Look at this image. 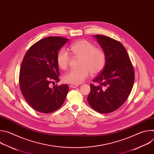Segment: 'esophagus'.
I'll list each match as a JSON object with an SVG mask.
<instances>
[{
	"label": "esophagus",
	"instance_id": "34e87169",
	"mask_svg": "<svg viewBox=\"0 0 154 154\" xmlns=\"http://www.w3.org/2000/svg\"><path fill=\"white\" fill-rule=\"evenodd\" d=\"M77 86H79V85L77 84H72L70 85V87L72 88H75Z\"/></svg>",
	"mask_w": 154,
	"mask_h": 154
}]
</instances>
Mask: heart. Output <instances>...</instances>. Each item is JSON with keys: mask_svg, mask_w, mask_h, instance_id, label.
Returning <instances> with one entry per match:
<instances>
[{"mask_svg": "<svg viewBox=\"0 0 154 154\" xmlns=\"http://www.w3.org/2000/svg\"><path fill=\"white\" fill-rule=\"evenodd\" d=\"M69 50L74 56L79 57V66L78 69H71L63 77L64 82L72 84H80L91 73L96 74L103 68L105 63L104 52L89 41L81 39L69 46ZM70 58L68 52L61 49L58 54L57 61L60 68L67 69Z\"/></svg>", "mask_w": 154, "mask_h": 154, "instance_id": "1", "label": "heart"}]
</instances>
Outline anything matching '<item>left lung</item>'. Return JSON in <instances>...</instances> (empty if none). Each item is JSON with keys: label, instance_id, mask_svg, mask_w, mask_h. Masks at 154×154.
Masks as SVG:
<instances>
[{"label": "left lung", "instance_id": "1", "mask_svg": "<svg viewBox=\"0 0 154 154\" xmlns=\"http://www.w3.org/2000/svg\"><path fill=\"white\" fill-rule=\"evenodd\" d=\"M105 55L102 71L93 80L87 97L90 106L100 113H109L118 109L127 100L134 86L135 73L124 46L109 37L93 36Z\"/></svg>", "mask_w": 154, "mask_h": 154}]
</instances>
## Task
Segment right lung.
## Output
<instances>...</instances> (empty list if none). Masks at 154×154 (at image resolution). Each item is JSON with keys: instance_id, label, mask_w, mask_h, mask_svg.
Instances as JSON below:
<instances>
[{"instance_id": "1", "label": "right lung", "mask_w": 154, "mask_h": 154, "mask_svg": "<svg viewBox=\"0 0 154 154\" xmlns=\"http://www.w3.org/2000/svg\"><path fill=\"white\" fill-rule=\"evenodd\" d=\"M68 39L60 36L43 38L32 46L21 63L19 85L24 97L35 110L50 113L63 104L69 91L67 85H49L59 82L57 58Z\"/></svg>"}]
</instances>
